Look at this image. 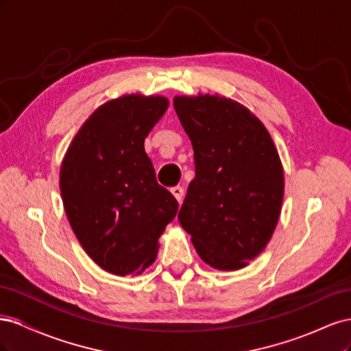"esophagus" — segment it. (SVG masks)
I'll return each mask as SVG.
<instances>
[{
    "instance_id": "34e87169",
    "label": "esophagus",
    "mask_w": 351,
    "mask_h": 351,
    "mask_svg": "<svg viewBox=\"0 0 351 351\" xmlns=\"http://www.w3.org/2000/svg\"><path fill=\"white\" fill-rule=\"evenodd\" d=\"M169 192L173 193V196H174L178 202H182L183 195H184V189H183L182 186H174V187L169 189Z\"/></svg>"
}]
</instances>
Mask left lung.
Returning a JSON list of instances; mask_svg holds the SVG:
<instances>
[{
  "instance_id": "1",
  "label": "left lung",
  "mask_w": 351,
  "mask_h": 351,
  "mask_svg": "<svg viewBox=\"0 0 351 351\" xmlns=\"http://www.w3.org/2000/svg\"><path fill=\"white\" fill-rule=\"evenodd\" d=\"M195 152V178L178 212L202 261L236 271L265 249L277 227L284 173L265 125L218 95L176 97Z\"/></svg>"
}]
</instances>
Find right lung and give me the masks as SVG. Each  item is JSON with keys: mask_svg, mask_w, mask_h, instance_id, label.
<instances>
[{"mask_svg": "<svg viewBox=\"0 0 351 351\" xmlns=\"http://www.w3.org/2000/svg\"><path fill=\"white\" fill-rule=\"evenodd\" d=\"M168 108L162 97L125 95L104 104L74 136L60 173L62 204L82 247L115 275L145 271L177 214L155 178L145 137Z\"/></svg>", "mask_w": 351, "mask_h": 351, "instance_id": "add662e5", "label": "right lung"}]
</instances>
